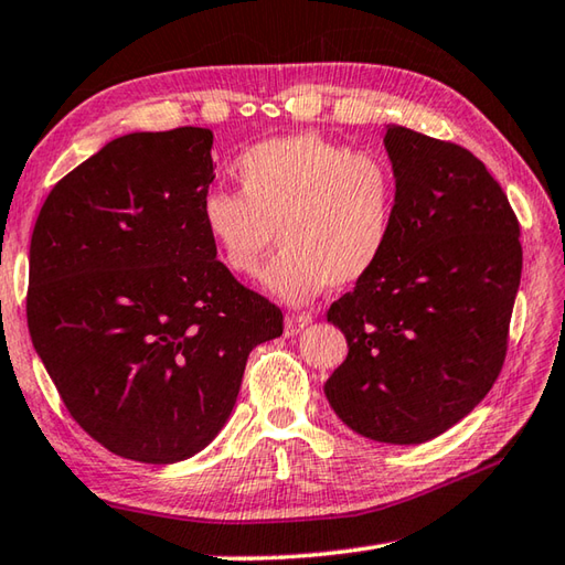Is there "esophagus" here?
Instances as JSON below:
<instances>
[{"instance_id":"1","label":"esophagus","mask_w":565,"mask_h":565,"mask_svg":"<svg viewBox=\"0 0 565 565\" xmlns=\"http://www.w3.org/2000/svg\"><path fill=\"white\" fill-rule=\"evenodd\" d=\"M311 323V316H306V313H299V316H286V321H284V333L286 335H299L306 326Z\"/></svg>"}]
</instances>
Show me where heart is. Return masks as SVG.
<instances>
[{"label": "heart", "instance_id": "obj_1", "mask_svg": "<svg viewBox=\"0 0 565 565\" xmlns=\"http://www.w3.org/2000/svg\"><path fill=\"white\" fill-rule=\"evenodd\" d=\"M237 190L202 198L200 222L224 269L264 274L266 291L306 303L326 291L353 289L390 249L397 217V178L375 150H353L318 132L254 142L234 162Z\"/></svg>", "mask_w": 565, "mask_h": 565}]
</instances>
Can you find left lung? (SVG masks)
<instances>
[{"mask_svg": "<svg viewBox=\"0 0 565 565\" xmlns=\"http://www.w3.org/2000/svg\"><path fill=\"white\" fill-rule=\"evenodd\" d=\"M397 217L383 262L328 309L348 358L323 390L353 433L423 445L497 383L521 281L519 220L484 162L387 126Z\"/></svg>", "mask_w": 565, "mask_h": 565, "instance_id": "obj_1", "label": "left lung"}]
</instances>
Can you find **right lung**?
<instances>
[{
    "mask_svg": "<svg viewBox=\"0 0 565 565\" xmlns=\"http://www.w3.org/2000/svg\"><path fill=\"white\" fill-rule=\"evenodd\" d=\"M212 130L130 132L61 178L29 247L26 323L71 417L113 455L207 447L284 316L217 262L200 222Z\"/></svg>",
    "mask_w": 565,
    "mask_h": 565,
    "instance_id": "obj_1",
    "label": "right lung"
}]
</instances>
